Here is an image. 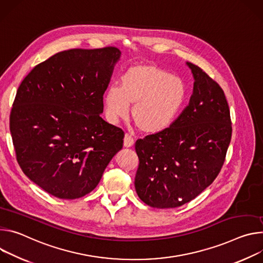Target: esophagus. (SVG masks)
I'll use <instances>...</instances> for the list:
<instances>
[{
    "label": "esophagus",
    "mask_w": 263,
    "mask_h": 263,
    "mask_svg": "<svg viewBox=\"0 0 263 263\" xmlns=\"http://www.w3.org/2000/svg\"><path fill=\"white\" fill-rule=\"evenodd\" d=\"M134 143H135L134 138H133L132 136H129L128 134H125V136H124V142H123L124 146H125V147H132L133 145H134Z\"/></svg>",
    "instance_id": "esophagus-1"
}]
</instances>
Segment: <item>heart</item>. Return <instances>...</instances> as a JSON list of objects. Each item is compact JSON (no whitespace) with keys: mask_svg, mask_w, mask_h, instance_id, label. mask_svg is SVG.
Returning a JSON list of instances; mask_svg holds the SVG:
<instances>
[{"mask_svg":"<svg viewBox=\"0 0 263 263\" xmlns=\"http://www.w3.org/2000/svg\"><path fill=\"white\" fill-rule=\"evenodd\" d=\"M187 97L184 81L156 65H137L121 77L118 86L104 93L107 120L115 124L130 116L138 128L156 134L168 128L177 119Z\"/></svg>","mask_w":263,"mask_h":263,"instance_id":"b5f03b06","label":"heart"}]
</instances>
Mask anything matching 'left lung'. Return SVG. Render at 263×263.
Segmentation results:
<instances>
[{
	"label": "left lung",
	"mask_w": 263,
	"mask_h": 263,
	"mask_svg": "<svg viewBox=\"0 0 263 263\" xmlns=\"http://www.w3.org/2000/svg\"><path fill=\"white\" fill-rule=\"evenodd\" d=\"M193 78L189 104L165 130L136 141L135 188L153 208L183 206L218 176L232 137L229 105L219 84L187 63Z\"/></svg>",
	"instance_id": "obj_1"
}]
</instances>
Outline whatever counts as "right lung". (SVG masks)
Segmentation results:
<instances>
[{
	"mask_svg": "<svg viewBox=\"0 0 263 263\" xmlns=\"http://www.w3.org/2000/svg\"><path fill=\"white\" fill-rule=\"evenodd\" d=\"M120 56L115 47L58 52L18 86L10 114L16 160L55 197L75 199L93 191L123 146V130L100 117Z\"/></svg>",
	"mask_w": 263,
	"mask_h": 263,
	"instance_id": "add662e5",
	"label": "right lung"
}]
</instances>
